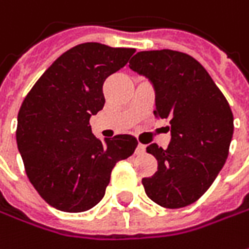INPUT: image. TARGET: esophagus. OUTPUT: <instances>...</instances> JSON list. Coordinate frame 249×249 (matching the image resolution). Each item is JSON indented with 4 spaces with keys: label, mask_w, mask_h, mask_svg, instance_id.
I'll return each instance as SVG.
<instances>
[{
    "label": "esophagus",
    "mask_w": 249,
    "mask_h": 249,
    "mask_svg": "<svg viewBox=\"0 0 249 249\" xmlns=\"http://www.w3.org/2000/svg\"><path fill=\"white\" fill-rule=\"evenodd\" d=\"M146 151V146L144 144H142V143H139L138 144V147H136V154H143Z\"/></svg>",
    "instance_id": "esophagus-1"
}]
</instances>
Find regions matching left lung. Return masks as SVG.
<instances>
[{"mask_svg":"<svg viewBox=\"0 0 249 249\" xmlns=\"http://www.w3.org/2000/svg\"><path fill=\"white\" fill-rule=\"evenodd\" d=\"M129 69L144 75L156 93V116L169 121L167 149L147 146L159 167L142 183L147 197L164 208L197 201L226 162L233 138V113L208 71L183 52H138Z\"/></svg>","mask_w":249,"mask_h":249,"instance_id":"obj_1","label":"left lung"}]
</instances>
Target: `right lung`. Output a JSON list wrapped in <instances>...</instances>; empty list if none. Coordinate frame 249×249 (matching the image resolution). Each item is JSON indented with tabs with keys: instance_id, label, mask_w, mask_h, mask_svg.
<instances>
[{
	"instance_id": "right-lung-1",
	"label": "right lung",
	"mask_w": 249,
	"mask_h": 249,
	"mask_svg": "<svg viewBox=\"0 0 249 249\" xmlns=\"http://www.w3.org/2000/svg\"><path fill=\"white\" fill-rule=\"evenodd\" d=\"M133 48L85 42L59 56L24 98L16 143L27 178L56 210L84 212L106 193L111 171L138 141L117 135L100 142L89 118L105 106L103 82L124 67Z\"/></svg>"
}]
</instances>
